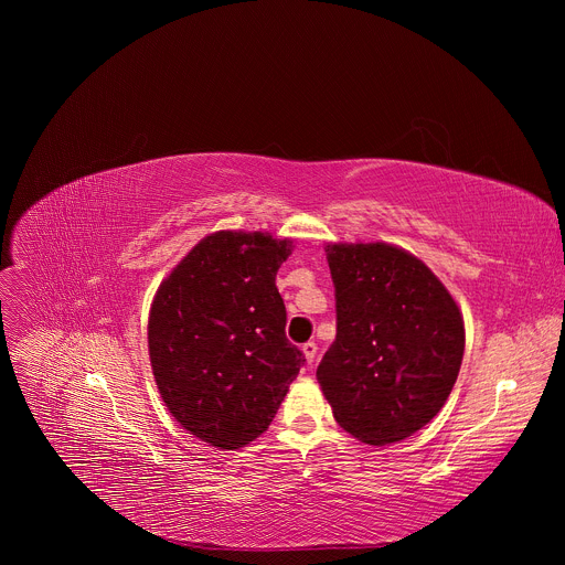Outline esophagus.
<instances>
[{"instance_id":"1","label":"esophagus","mask_w":565,"mask_h":565,"mask_svg":"<svg viewBox=\"0 0 565 565\" xmlns=\"http://www.w3.org/2000/svg\"><path fill=\"white\" fill-rule=\"evenodd\" d=\"M301 351H303L306 362H308V364H312V362H315V358H317V344H315V342H306V344L301 347Z\"/></svg>"}]
</instances>
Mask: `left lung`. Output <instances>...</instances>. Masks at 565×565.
Instances as JSON below:
<instances>
[{"instance_id": "8db88e82", "label": "left lung", "mask_w": 565, "mask_h": 565, "mask_svg": "<svg viewBox=\"0 0 565 565\" xmlns=\"http://www.w3.org/2000/svg\"><path fill=\"white\" fill-rule=\"evenodd\" d=\"M338 335L317 366L335 420L369 445L405 440L447 402L462 317L436 275L386 244L327 246Z\"/></svg>"}]
</instances>
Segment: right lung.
Instances as JSON below:
<instances>
[{
	"instance_id": "obj_1",
	"label": "right lung",
	"mask_w": 565,
	"mask_h": 565,
	"mask_svg": "<svg viewBox=\"0 0 565 565\" xmlns=\"http://www.w3.org/2000/svg\"><path fill=\"white\" fill-rule=\"evenodd\" d=\"M288 255L286 238L216 232L153 297L147 340L160 397L190 434L218 449L262 436L306 362L286 338L275 284Z\"/></svg>"
}]
</instances>
